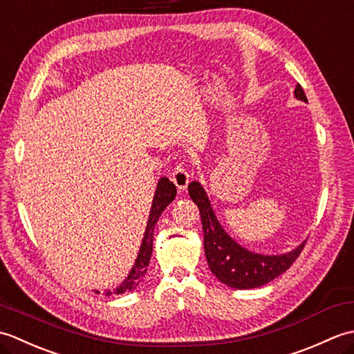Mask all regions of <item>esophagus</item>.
<instances>
[{"instance_id": "34e87169", "label": "esophagus", "mask_w": 354, "mask_h": 354, "mask_svg": "<svg viewBox=\"0 0 354 354\" xmlns=\"http://www.w3.org/2000/svg\"><path fill=\"white\" fill-rule=\"evenodd\" d=\"M171 181L178 187L179 192H184L190 183V175L183 164H178L171 173Z\"/></svg>"}]
</instances>
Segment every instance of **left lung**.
<instances>
[{
  "instance_id": "left-lung-1",
  "label": "left lung",
  "mask_w": 354,
  "mask_h": 354,
  "mask_svg": "<svg viewBox=\"0 0 354 354\" xmlns=\"http://www.w3.org/2000/svg\"><path fill=\"white\" fill-rule=\"evenodd\" d=\"M295 97L307 102L301 85H297ZM189 194L199 208L202 230H204V250L208 266L217 280L234 289H254L272 281L286 272L301 254L306 242L295 250L281 255H263L248 251L231 239L217 221L207 193L199 183L189 184Z\"/></svg>"
}]
</instances>
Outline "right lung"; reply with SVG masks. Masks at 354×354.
I'll return each instance as SVG.
<instances>
[{
  "instance_id": "right-lung-1",
  "label": "right lung",
  "mask_w": 354,
  "mask_h": 354,
  "mask_svg": "<svg viewBox=\"0 0 354 354\" xmlns=\"http://www.w3.org/2000/svg\"><path fill=\"white\" fill-rule=\"evenodd\" d=\"M176 196V187L171 181H169L167 178H161L160 183L156 185V192L153 196L152 202V208H150V214H149V221H147V227L145 237H142V242L140 246V252L138 257L135 260V265L131 269L129 275L126 277V280L118 286V288L114 290V293H124V292H132L137 289V286L141 283L142 277L147 272V266L150 257H152V250H153V230L155 225L160 219L161 213L165 209L170 202L175 199ZM97 293H100L99 290H95ZM104 295L109 297L111 290L104 292Z\"/></svg>"
}]
</instances>
